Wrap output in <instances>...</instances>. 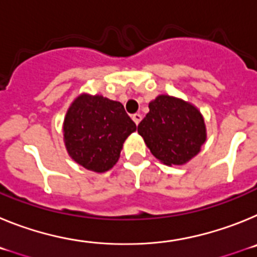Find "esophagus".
Instances as JSON below:
<instances>
[{
	"label": "esophagus",
	"instance_id": "1",
	"mask_svg": "<svg viewBox=\"0 0 257 257\" xmlns=\"http://www.w3.org/2000/svg\"><path fill=\"white\" fill-rule=\"evenodd\" d=\"M133 121L135 122L136 126L140 123V121H142V114L140 113H135V114H133Z\"/></svg>",
	"mask_w": 257,
	"mask_h": 257
}]
</instances>
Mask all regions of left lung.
<instances>
[{
  "mask_svg": "<svg viewBox=\"0 0 257 257\" xmlns=\"http://www.w3.org/2000/svg\"><path fill=\"white\" fill-rule=\"evenodd\" d=\"M138 133L157 160L167 166L184 165L206 142L205 119L190 103L160 95L149 103V113Z\"/></svg>",
  "mask_w": 257,
  "mask_h": 257,
  "instance_id": "1",
  "label": "left lung"
}]
</instances>
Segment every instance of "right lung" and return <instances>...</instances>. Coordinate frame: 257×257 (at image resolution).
Listing matches in <instances>:
<instances>
[{
    "label": "right lung",
    "mask_w": 257,
    "mask_h": 257,
    "mask_svg": "<svg viewBox=\"0 0 257 257\" xmlns=\"http://www.w3.org/2000/svg\"><path fill=\"white\" fill-rule=\"evenodd\" d=\"M135 130V122L119 101L87 94L70 104L63 126L68 154L94 172L112 169L124 140Z\"/></svg>",
    "instance_id": "1"
}]
</instances>
